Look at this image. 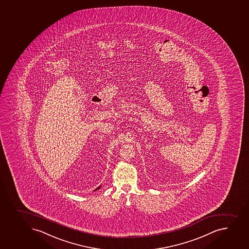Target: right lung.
<instances>
[{
	"label": "right lung",
	"mask_w": 249,
	"mask_h": 249,
	"mask_svg": "<svg viewBox=\"0 0 249 249\" xmlns=\"http://www.w3.org/2000/svg\"><path fill=\"white\" fill-rule=\"evenodd\" d=\"M101 186H99L98 187H96V189L94 190V192H96V191H97V190L100 189V188H101Z\"/></svg>",
	"instance_id": "obj_1"
}]
</instances>
